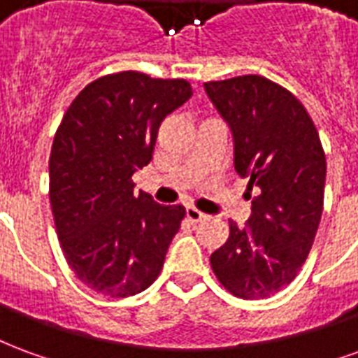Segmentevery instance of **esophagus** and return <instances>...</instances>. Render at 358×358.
Segmentation results:
<instances>
[{
    "mask_svg": "<svg viewBox=\"0 0 358 358\" xmlns=\"http://www.w3.org/2000/svg\"><path fill=\"white\" fill-rule=\"evenodd\" d=\"M186 218L189 220V222H194V224H197V222H201V220H205L207 218V215H203L201 210L194 209V207H187L186 209Z\"/></svg>",
    "mask_w": 358,
    "mask_h": 358,
    "instance_id": "esophagus-1",
    "label": "esophagus"
}]
</instances>
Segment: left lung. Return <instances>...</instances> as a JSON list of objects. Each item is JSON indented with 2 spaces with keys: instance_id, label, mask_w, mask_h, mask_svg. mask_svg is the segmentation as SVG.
<instances>
[{
  "instance_id": "8db88e82",
  "label": "left lung",
  "mask_w": 358,
  "mask_h": 358,
  "mask_svg": "<svg viewBox=\"0 0 358 358\" xmlns=\"http://www.w3.org/2000/svg\"><path fill=\"white\" fill-rule=\"evenodd\" d=\"M205 92L232 132L234 169L257 189L251 218L210 255L226 289L264 299L297 276L320 224L326 157L301 101L268 78L207 82Z\"/></svg>"
}]
</instances>
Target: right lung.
<instances>
[{"label":"right lung","instance_id":"obj_1","mask_svg":"<svg viewBox=\"0 0 358 358\" xmlns=\"http://www.w3.org/2000/svg\"><path fill=\"white\" fill-rule=\"evenodd\" d=\"M186 80L148 74L101 76L76 95L50 157V201L65 259L80 282L107 297H130L161 274L182 205L134 192L157 130L192 97Z\"/></svg>","mask_w":358,"mask_h":358}]
</instances>
